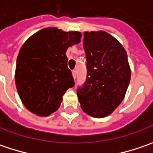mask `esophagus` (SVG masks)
<instances>
[{
	"instance_id": "34e87169",
	"label": "esophagus",
	"mask_w": 153,
	"mask_h": 153,
	"mask_svg": "<svg viewBox=\"0 0 153 153\" xmlns=\"http://www.w3.org/2000/svg\"><path fill=\"white\" fill-rule=\"evenodd\" d=\"M72 74H73V77H74V79H76V76H77L76 70H73V71H72Z\"/></svg>"
}]
</instances>
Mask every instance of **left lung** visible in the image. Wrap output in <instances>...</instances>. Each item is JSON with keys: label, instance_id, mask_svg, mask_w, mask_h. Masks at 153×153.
Segmentation results:
<instances>
[{"label": "left lung", "instance_id": "left-lung-1", "mask_svg": "<svg viewBox=\"0 0 153 153\" xmlns=\"http://www.w3.org/2000/svg\"><path fill=\"white\" fill-rule=\"evenodd\" d=\"M86 79L77 88L84 112L101 118L111 114L122 103L131 78L127 52L107 32L84 33Z\"/></svg>", "mask_w": 153, "mask_h": 153}]
</instances>
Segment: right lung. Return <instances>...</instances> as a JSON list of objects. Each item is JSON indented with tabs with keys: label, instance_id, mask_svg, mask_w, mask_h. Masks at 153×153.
<instances>
[{
	"label": "right lung",
	"instance_id": "add662e5",
	"mask_svg": "<svg viewBox=\"0 0 153 153\" xmlns=\"http://www.w3.org/2000/svg\"><path fill=\"white\" fill-rule=\"evenodd\" d=\"M78 31L45 28L26 40L17 57L15 83L30 112L49 116L60 107L66 91L74 86L66 51L80 42Z\"/></svg>",
	"mask_w": 153,
	"mask_h": 153
}]
</instances>
